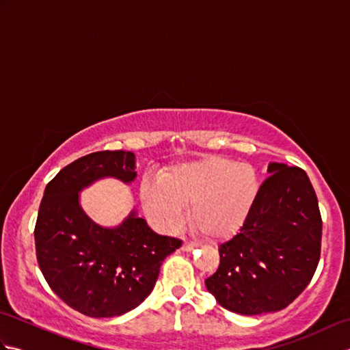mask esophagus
Masks as SVG:
<instances>
[{
  "label": "esophagus",
  "instance_id": "1",
  "mask_svg": "<svg viewBox=\"0 0 350 350\" xmlns=\"http://www.w3.org/2000/svg\"><path fill=\"white\" fill-rule=\"evenodd\" d=\"M197 247V245L194 243V242H188V241H185L183 242V245H182V250L183 251H192V250H194Z\"/></svg>",
  "mask_w": 350,
  "mask_h": 350
}]
</instances>
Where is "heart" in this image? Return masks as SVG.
Segmentation results:
<instances>
[{"label": "heart", "mask_w": 350, "mask_h": 350, "mask_svg": "<svg viewBox=\"0 0 350 350\" xmlns=\"http://www.w3.org/2000/svg\"><path fill=\"white\" fill-rule=\"evenodd\" d=\"M257 171L221 156L185 161L162 173L159 182L144 180L141 202L156 224L176 230L189 206L191 227L207 239L233 236L247 219L258 194Z\"/></svg>", "instance_id": "obj_1"}]
</instances>
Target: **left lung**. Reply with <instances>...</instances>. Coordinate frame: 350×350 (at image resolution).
<instances>
[{
	"label": "left lung",
	"instance_id": "8db88e82",
	"mask_svg": "<svg viewBox=\"0 0 350 350\" xmlns=\"http://www.w3.org/2000/svg\"><path fill=\"white\" fill-rule=\"evenodd\" d=\"M239 233L219 245V266L206 287L222 307L254 316L292 304L321 258L322 217L299 167L271 162Z\"/></svg>",
	"mask_w": 350,
	"mask_h": 350
}]
</instances>
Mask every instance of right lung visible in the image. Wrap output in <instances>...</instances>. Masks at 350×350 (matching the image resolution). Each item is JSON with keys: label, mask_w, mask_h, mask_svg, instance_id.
Returning a JSON list of instances; mask_svg holds the SVG:
<instances>
[{"label": "right lung", "mask_w": 350, "mask_h": 350, "mask_svg": "<svg viewBox=\"0 0 350 350\" xmlns=\"http://www.w3.org/2000/svg\"><path fill=\"white\" fill-rule=\"evenodd\" d=\"M102 177L131 183L137 177L135 154H85L46 185L34 228L36 256L49 287L70 308L114 317L150 295L162 262L182 241L154 233L135 211L116 228L94 224L81 209L79 191Z\"/></svg>", "instance_id": "add662e5"}]
</instances>
